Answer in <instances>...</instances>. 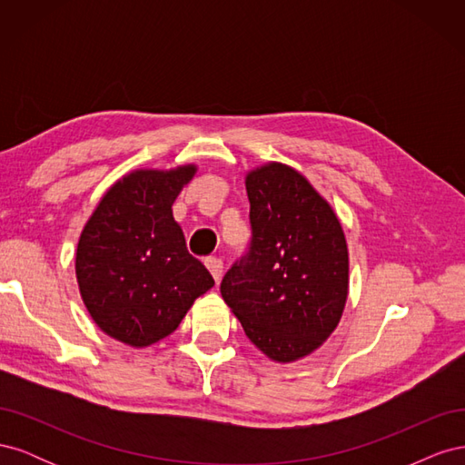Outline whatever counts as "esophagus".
Here are the masks:
<instances>
[{
  "mask_svg": "<svg viewBox=\"0 0 465 465\" xmlns=\"http://www.w3.org/2000/svg\"><path fill=\"white\" fill-rule=\"evenodd\" d=\"M205 265H207V270L211 272V275H213L215 283H219L221 277H223V262L219 258H207Z\"/></svg>",
  "mask_w": 465,
  "mask_h": 465,
  "instance_id": "esophagus-1",
  "label": "esophagus"
}]
</instances>
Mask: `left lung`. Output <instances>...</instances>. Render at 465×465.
I'll return each instance as SVG.
<instances>
[{
	"label": "left lung",
	"mask_w": 465,
	"mask_h": 465,
	"mask_svg": "<svg viewBox=\"0 0 465 465\" xmlns=\"http://www.w3.org/2000/svg\"><path fill=\"white\" fill-rule=\"evenodd\" d=\"M252 241L221 281L248 340L277 362L311 355L341 320L349 254L340 219L301 173L267 163L246 176Z\"/></svg>",
	"instance_id": "8db88e82"
}]
</instances>
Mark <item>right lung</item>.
<instances>
[{"mask_svg": "<svg viewBox=\"0 0 465 465\" xmlns=\"http://www.w3.org/2000/svg\"><path fill=\"white\" fill-rule=\"evenodd\" d=\"M195 171L186 164L130 173L104 193L81 232V299L96 326L125 345L147 347L171 335L193 301L215 285L173 217V203Z\"/></svg>", "mask_w": 465, "mask_h": 465, "instance_id": "1", "label": "right lung"}]
</instances>
